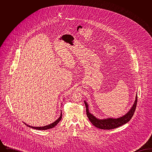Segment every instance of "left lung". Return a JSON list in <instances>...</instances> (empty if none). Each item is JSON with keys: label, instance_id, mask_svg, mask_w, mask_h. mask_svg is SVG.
Instances as JSON below:
<instances>
[{"label": "left lung", "instance_id": "1", "mask_svg": "<svg viewBox=\"0 0 152 152\" xmlns=\"http://www.w3.org/2000/svg\"><path fill=\"white\" fill-rule=\"evenodd\" d=\"M137 96L136 97V100L130 109V110L124 116L118 118H109L107 119L104 120H99L96 118L93 115L89 113L88 109V105L86 101H84L85 105L86 107V112H87V117H88L89 121L92 124L94 125L96 128H98L101 129H112L116 128H118L124 124L129 122L133 116L135 110L137 106Z\"/></svg>", "mask_w": 152, "mask_h": 152}]
</instances>
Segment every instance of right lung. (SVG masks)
<instances>
[{
  "mask_svg": "<svg viewBox=\"0 0 152 152\" xmlns=\"http://www.w3.org/2000/svg\"><path fill=\"white\" fill-rule=\"evenodd\" d=\"M61 118H62V113H61V115H60V117L58 118L57 120H56L54 123H52V124L48 125H46V126H42V127H34V126H29V125H28L27 124H26V125L29 126V128H32L33 129H37V130H47V129H51V128L55 127L58 124V123H59V121L61 120Z\"/></svg>",
  "mask_w": 152,
  "mask_h": 152,
  "instance_id": "add662e5",
  "label": "right lung"
}]
</instances>
